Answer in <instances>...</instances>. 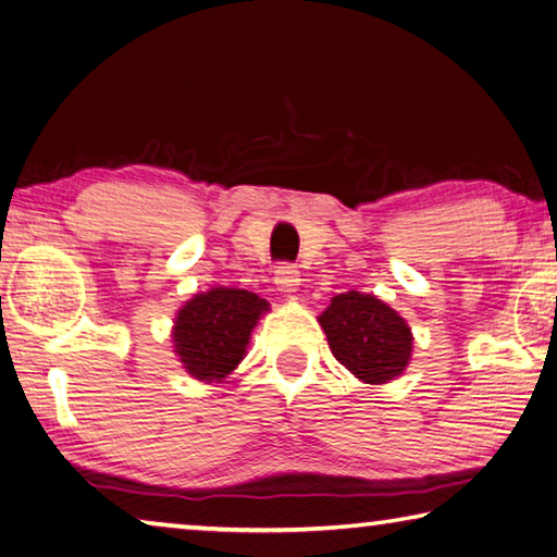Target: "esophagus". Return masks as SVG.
Listing matches in <instances>:
<instances>
[{
  "label": "esophagus",
  "instance_id": "obj_1",
  "mask_svg": "<svg viewBox=\"0 0 557 557\" xmlns=\"http://www.w3.org/2000/svg\"><path fill=\"white\" fill-rule=\"evenodd\" d=\"M275 287L282 292V295H295L299 287V270L295 265H287L282 262L275 270Z\"/></svg>",
  "mask_w": 557,
  "mask_h": 557
}]
</instances>
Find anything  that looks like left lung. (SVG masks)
Instances as JSON below:
<instances>
[{
  "label": "left lung",
  "mask_w": 557,
  "mask_h": 557,
  "mask_svg": "<svg viewBox=\"0 0 557 557\" xmlns=\"http://www.w3.org/2000/svg\"><path fill=\"white\" fill-rule=\"evenodd\" d=\"M319 324L336 361L363 383L379 385L398 379L412 356L410 326L373 295L356 289L336 295Z\"/></svg>",
  "instance_id": "8db88e82"
}]
</instances>
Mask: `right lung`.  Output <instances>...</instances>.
Wrapping results in <instances>:
<instances>
[{
  "label": "right lung",
  "mask_w": 557,
  "mask_h": 557,
  "mask_svg": "<svg viewBox=\"0 0 557 557\" xmlns=\"http://www.w3.org/2000/svg\"><path fill=\"white\" fill-rule=\"evenodd\" d=\"M270 305L256 292L213 287L194 295L174 319V354L196 381H223L243 361L250 332Z\"/></svg>",
  "instance_id": "right-lung-1"
}]
</instances>
